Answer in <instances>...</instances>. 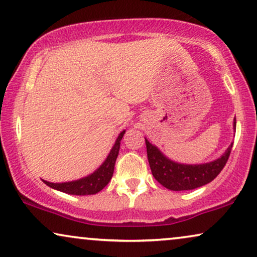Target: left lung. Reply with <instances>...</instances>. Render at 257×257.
Returning <instances> with one entry per match:
<instances>
[{
    "mask_svg": "<svg viewBox=\"0 0 257 257\" xmlns=\"http://www.w3.org/2000/svg\"><path fill=\"white\" fill-rule=\"evenodd\" d=\"M234 128H236V118H234ZM147 155L153 176L157 182L170 190H190L209 183L224 168L230 156L232 143L229 146L223 155L216 161L204 164H180L167 159L155 146L146 139Z\"/></svg>",
    "mask_w": 257,
    "mask_h": 257,
    "instance_id": "8db88e82",
    "label": "left lung"
}]
</instances>
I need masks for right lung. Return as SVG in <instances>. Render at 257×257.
I'll return each instance as SVG.
<instances>
[{
  "label": "right lung",
  "instance_id": "add662e5",
  "mask_svg": "<svg viewBox=\"0 0 257 257\" xmlns=\"http://www.w3.org/2000/svg\"><path fill=\"white\" fill-rule=\"evenodd\" d=\"M124 131L118 135L116 140L114 147H112L110 154H109L107 160L104 161L103 164L98 168L96 172L91 174L83 179L73 181V182H64V183H51L43 181L47 186L54 189L63 191V193L71 194V195H93L103 189V188L109 183L111 180L112 174H114V167L116 159H117L119 145H121V140L124 135Z\"/></svg>",
  "mask_w": 257,
  "mask_h": 257
}]
</instances>
